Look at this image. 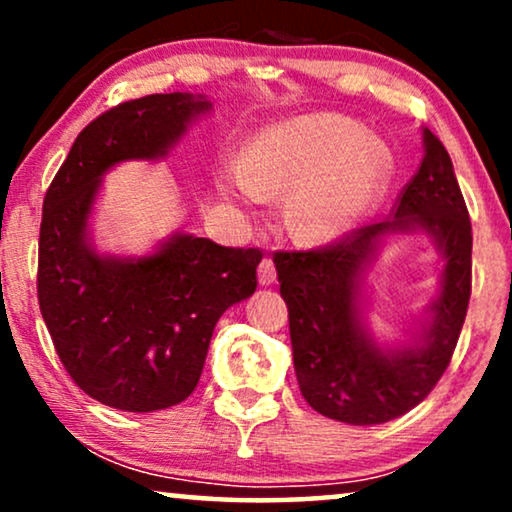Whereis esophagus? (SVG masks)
Wrapping results in <instances>:
<instances>
[{
  "mask_svg": "<svg viewBox=\"0 0 512 512\" xmlns=\"http://www.w3.org/2000/svg\"><path fill=\"white\" fill-rule=\"evenodd\" d=\"M275 277H277L275 263H272V258L265 256L261 265H258V282H261L263 286H268V284L275 282Z\"/></svg>",
  "mask_w": 512,
  "mask_h": 512,
  "instance_id": "1",
  "label": "esophagus"
}]
</instances>
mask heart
Listing matches in <instances>:
<instances>
[{"instance_id":"obj_1","label":"heart","mask_w":512,"mask_h":512,"mask_svg":"<svg viewBox=\"0 0 512 512\" xmlns=\"http://www.w3.org/2000/svg\"><path fill=\"white\" fill-rule=\"evenodd\" d=\"M389 170L387 146L359 121L310 114L263 132L244 170L228 174V186L244 200L293 191L286 209L293 233L328 242L366 214Z\"/></svg>"}]
</instances>
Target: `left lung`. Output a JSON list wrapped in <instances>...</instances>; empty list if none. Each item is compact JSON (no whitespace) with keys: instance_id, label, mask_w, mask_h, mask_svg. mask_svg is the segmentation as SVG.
I'll use <instances>...</instances> for the list:
<instances>
[{"instance_id":"1","label":"left lung","mask_w":512,"mask_h":512,"mask_svg":"<svg viewBox=\"0 0 512 512\" xmlns=\"http://www.w3.org/2000/svg\"><path fill=\"white\" fill-rule=\"evenodd\" d=\"M394 219L370 223L317 249L275 251L279 291L289 305L300 394L319 415L354 426L384 424L424 401L450 366L471 298L473 233L450 153L424 130V158L396 198ZM424 227L446 258L444 289L425 345L382 353L355 321V277L376 240Z\"/></svg>"}]
</instances>
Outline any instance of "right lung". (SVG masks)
<instances>
[{
  "label": "right lung",
  "mask_w": 512,
  "mask_h": 512,
  "mask_svg": "<svg viewBox=\"0 0 512 512\" xmlns=\"http://www.w3.org/2000/svg\"><path fill=\"white\" fill-rule=\"evenodd\" d=\"M209 104L146 95L116 104L79 132L48 186L39 228V310L69 377L125 412L186 401L198 387L214 326L256 291L263 251L177 235L139 261L100 258L86 221L100 177L128 158L163 156Z\"/></svg>",
  "instance_id": "1"
}]
</instances>
